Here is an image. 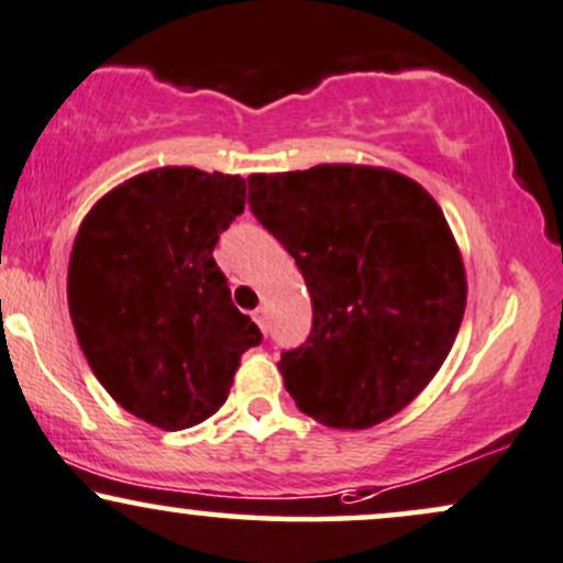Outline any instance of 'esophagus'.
Returning <instances> with one entry per match:
<instances>
[{
	"mask_svg": "<svg viewBox=\"0 0 563 563\" xmlns=\"http://www.w3.org/2000/svg\"><path fill=\"white\" fill-rule=\"evenodd\" d=\"M254 322L256 324H260V330H262V333H267V314H264V309L260 307V309H254Z\"/></svg>",
	"mask_w": 563,
	"mask_h": 563,
	"instance_id": "esophagus-1",
	"label": "esophagus"
}]
</instances>
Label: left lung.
<instances>
[{"mask_svg": "<svg viewBox=\"0 0 563 563\" xmlns=\"http://www.w3.org/2000/svg\"><path fill=\"white\" fill-rule=\"evenodd\" d=\"M249 207L311 296L309 338L277 362L296 406L367 430L415 401L466 307L462 254L435 199L393 170L317 165L252 175Z\"/></svg>", "mask_w": 563, "mask_h": 563, "instance_id": "left-lung-1", "label": "left lung"}]
</instances>
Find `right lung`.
<instances>
[{
	"mask_svg": "<svg viewBox=\"0 0 563 563\" xmlns=\"http://www.w3.org/2000/svg\"><path fill=\"white\" fill-rule=\"evenodd\" d=\"M243 205L241 175L159 167L80 222L67 269L78 343L114 401L154 428L212 417L243 351L262 343L212 254Z\"/></svg>",
	"mask_w": 563,
	"mask_h": 563,
	"instance_id": "add662e5",
	"label": "right lung"
}]
</instances>
